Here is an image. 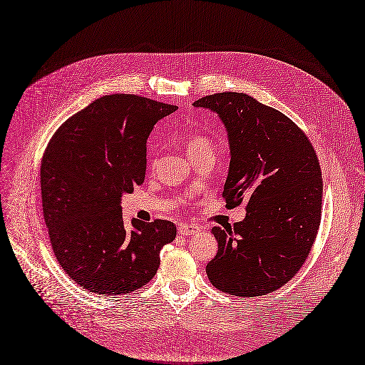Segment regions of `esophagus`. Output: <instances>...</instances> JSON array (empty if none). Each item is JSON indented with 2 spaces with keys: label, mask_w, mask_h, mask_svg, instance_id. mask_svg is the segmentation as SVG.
<instances>
[{
  "label": "esophagus",
  "mask_w": 365,
  "mask_h": 365,
  "mask_svg": "<svg viewBox=\"0 0 365 365\" xmlns=\"http://www.w3.org/2000/svg\"><path fill=\"white\" fill-rule=\"evenodd\" d=\"M178 228L182 236H192L200 232V228L197 225H190V224H180Z\"/></svg>",
  "instance_id": "1"
}]
</instances>
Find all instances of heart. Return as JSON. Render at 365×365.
Wrapping results in <instances>:
<instances>
[{"mask_svg":"<svg viewBox=\"0 0 365 365\" xmlns=\"http://www.w3.org/2000/svg\"><path fill=\"white\" fill-rule=\"evenodd\" d=\"M187 155L195 156L200 153H206V152H215V144L212 140L207 137H203V135H190L185 141Z\"/></svg>","mask_w":365,"mask_h":365,"instance_id":"heart-1","label":"heart"}]
</instances>
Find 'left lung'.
<instances>
[{"label":"left lung","instance_id":"1","mask_svg":"<svg viewBox=\"0 0 365 365\" xmlns=\"http://www.w3.org/2000/svg\"><path fill=\"white\" fill-rule=\"evenodd\" d=\"M217 113L230 143L227 207L245 203L233 227H213L218 252L207 263L221 292L254 298L278 290L305 263L322 218V170L298 125L245 93H217L194 102Z\"/></svg>","mask_w":365,"mask_h":365}]
</instances>
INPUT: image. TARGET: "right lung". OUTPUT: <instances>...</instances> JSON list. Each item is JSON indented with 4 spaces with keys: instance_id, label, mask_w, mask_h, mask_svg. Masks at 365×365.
Segmentation results:
<instances>
[{
    "instance_id": "right-lung-1",
    "label": "right lung",
    "mask_w": 365,
    "mask_h": 365,
    "mask_svg": "<svg viewBox=\"0 0 365 365\" xmlns=\"http://www.w3.org/2000/svg\"><path fill=\"white\" fill-rule=\"evenodd\" d=\"M178 110L138 94L93 101L57 129L40 165L43 217L63 271L103 296L138 290L158 272L171 221L125 225L121 195L145 178V143L158 120Z\"/></svg>"
}]
</instances>
